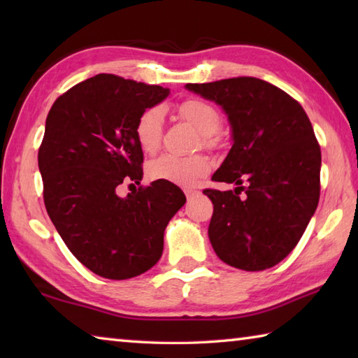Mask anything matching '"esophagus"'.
<instances>
[{"label":"esophagus","instance_id":"esophagus-1","mask_svg":"<svg viewBox=\"0 0 358 358\" xmlns=\"http://www.w3.org/2000/svg\"><path fill=\"white\" fill-rule=\"evenodd\" d=\"M199 191H196V189H186V197H187V201H192L194 197H197L199 196Z\"/></svg>","mask_w":358,"mask_h":358}]
</instances>
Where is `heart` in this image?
Returning a JSON list of instances; mask_svg holds the SVG:
<instances>
[{"instance_id": "1", "label": "heart", "mask_w": 358, "mask_h": 358, "mask_svg": "<svg viewBox=\"0 0 358 358\" xmlns=\"http://www.w3.org/2000/svg\"><path fill=\"white\" fill-rule=\"evenodd\" d=\"M178 113L187 123L203 136V143H213V136L221 128V113L208 102L201 99H187L180 104ZM164 113L159 107L147 108L136 123V141L143 153H155L162 142ZM211 171V162L207 156L196 155L181 157L175 155H162L148 164V175L153 180L169 181L178 186H192Z\"/></svg>"}]
</instances>
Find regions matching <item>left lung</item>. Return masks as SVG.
I'll use <instances>...</instances> for the list:
<instances>
[{
	"label": "left lung",
	"mask_w": 358,
	"mask_h": 358,
	"mask_svg": "<svg viewBox=\"0 0 358 358\" xmlns=\"http://www.w3.org/2000/svg\"><path fill=\"white\" fill-rule=\"evenodd\" d=\"M186 90L216 102L232 131V148L211 180L235 187L203 191L213 202L210 243L235 268H271L299 243L319 203L320 147L311 121L294 98L260 78Z\"/></svg>",
	"instance_id": "left-lung-1"
}]
</instances>
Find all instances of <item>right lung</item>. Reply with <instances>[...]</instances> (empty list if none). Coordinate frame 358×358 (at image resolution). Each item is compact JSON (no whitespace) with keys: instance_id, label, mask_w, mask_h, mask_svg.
<instances>
[{"instance_id":"add662e5","label":"right lung","mask_w":358,"mask_h":358,"mask_svg":"<svg viewBox=\"0 0 358 358\" xmlns=\"http://www.w3.org/2000/svg\"><path fill=\"white\" fill-rule=\"evenodd\" d=\"M169 93L98 74L59 96L47 115L38 155L47 213L69 251L107 280L150 270L162 256L169 221L186 202L177 185L162 180L117 194L123 181L141 185L136 123Z\"/></svg>"}]
</instances>
